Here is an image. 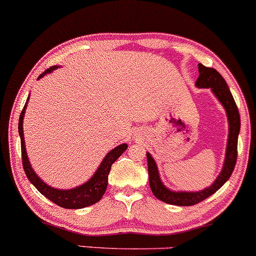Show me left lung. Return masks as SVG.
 Here are the masks:
<instances>
[{
	"label": "left lung",
	"mask_w": 256,
	"mask_h": 256,
	"mask_svg": "<svg viewBox=\"0 0 256 256\" xmlns=\"http://www.w3.org/2000/svg\"><path fill=\"white\" fill-rule=\"evenodd\" d=\"M199 78L195 82L198 88H210L211 92L216 96L217 100L222 104L226 110L228 117V140L226 148V156H224V167L217 176L216 180L208 188L200 192H173L164 186L160 174H158L156 162L149 152H146L148 158V171H149V183L151 192L161 202L166 204L178 206H192L202 202L206 198L212 195L218 190L234 170L237 162V145L238 134L240 130V117H239L238 107L236 105L234 98L230 92V88L222 76L214 68H208L199 63Z\"/></svg>",
	"instance_id": "obj_1"
}]
</instances>
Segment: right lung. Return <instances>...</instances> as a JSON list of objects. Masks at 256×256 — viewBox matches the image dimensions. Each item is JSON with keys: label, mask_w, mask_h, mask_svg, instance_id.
<instances>
[{"label": "right lung", "mask_w": 256, "mask_h": 256, "mask_svg": "<svg viewBox=\"0 0 256 256\" xmlns=\"http://www.w3.org/2000/svg\"><path fill=\"white\" fill-rule=\"evenodd\" d=\"M56 66L50 67L48 70H46L42 74H40V76L38 79L42 78L46 74L51 73L52 70H56ZM24 105L23 111H22L20 116H19V123H18V132L19 136H20V145H22V161H23V168L26 172V177L30 180V183L40 192L44 196L48 198V200H51L52 202L57 204L61 208H83L86 206H90L95 202H98V200L102 198V195L105 194L106 188H107V180H108V173L111 171V166L114 161L127 150L128 145L127 144H120L117 148L112 149L108 154L105 156L102 162L100 164L98 168L96 170L92 178H90L88 182H85L82 186H76L72 189H57L52 188V186H48L45 182L40 180L39 176L34 172V170L32 168V164H30L28 155H26V142H24V134H23V118L24 114H26V104Z\"/></svg>", "instance_id": "obj_1"}]
</instances>
